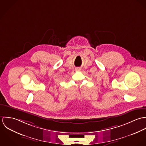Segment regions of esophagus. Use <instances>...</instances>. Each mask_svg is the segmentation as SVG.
<instances>
[{
	"label": "esophagus",
	"mask_w": 146,
	"mask_h": 146,
	"mask_svg": "<svg viewBox=\"0 0 146 146\" xmlns=\"http://www.w3.org/2000/svg\"><path fill=\"white\" fill-rule=\"evenodd\" d=\"M76 71H80L81 70H80L79 68H78L76 69Z\"/></svg>",
	"instance_id": "1"
}]
</instances>
